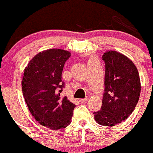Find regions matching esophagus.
<instances>
[{
    "mask_svg": "<svg viewBox=\"0 0 153 153\" xmlns=\"http://www.w3.org/2000/svg\"><path fill=\"white\" fill-rule=\"evenodd\" d=\"M88 101H89V97H86L85 98H83V99L80 100V101H81V103H86Z\"/></svg>",
    "mask_w": 153,
    "mask_h": 153,
    "instance_id": "obj_1",
    "label": "esophagus"
}]
</instances>
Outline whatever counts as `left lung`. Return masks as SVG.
<instances>
[{
    "label": "left lung",
    "instance_id": "8db88e82",
    "mask_svg": "<svg viewBox=\"0 0 153 153\" xmlns=\"http://www.w3.org/2000/svg\"><path fill=\"white\" fill-rule=\"evenodd\" d=\"M105 62L104 94L101 110L94 112L98 124L114 126L130 115L138 102L141 81L135 64L114 50L103 54Z\"/></svg>",
    "mask_w": 153,
    "mask_h": 153
}]
</instances>
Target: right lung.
<instances>
[{
    "mask_svg": "<svg viewBox=\"0 0 153 153\" xmlns=\"http://www.w3.org/2000/svg\"><path fill=\"white\" fill-rule=\"evenodd\" d=\"M69 51L50 49L33 57L24 69L22 92L29 112L42 126L64 129L71 123L75 105L61 97V75Z\"/></svg>",
    "mask_w": 153,
    "mask_h": 153,
    "instance_id": "add662e5",
    "label": "right lung"
}]
</instances>
